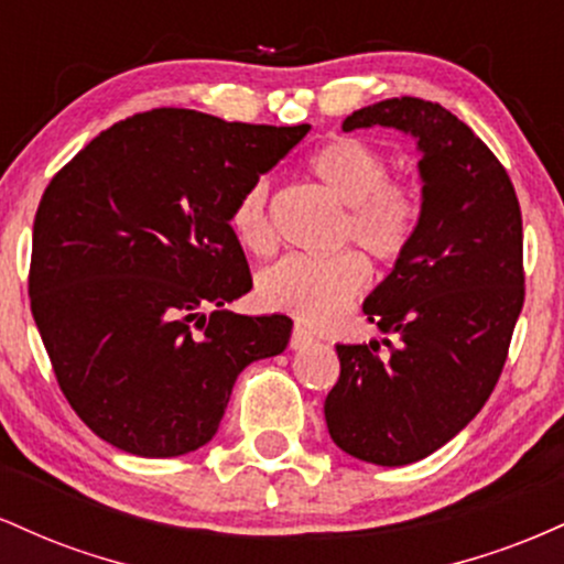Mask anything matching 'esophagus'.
<instances>
[{
	"instance_id": "34e87169",
	"label": "esophagus",
	"mask_w": 564,
	"mask_h": 564,
	"mask_svg": "<svg viewBox=\"0 0 564 564\" xmlns=\"http://www.w3.org/2000/svg\"><path fill=\"white\" fill-rule=\"evenodd\" d=\"M313 334L307 332V328H302V326H294V332H291V349H304V347H310L313 345Z\"/></svg>"
}]
</instances>
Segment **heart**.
<instances>
[{
	"label": "heart",
	"mask_w": 564,
	"mask_h": 564,
	"mask_svg": "<svg viewBox=\"0 0 564 564\" xmlns=\"http://www.w3.org/2000/svg\"><path fill=\"white\" fill-rule=\"evenodd\" d=\"M307 170L347 206L341 243H358L387 268L403 260L422 225V193L411 180L390 177V159L379 145L339 134L310 153ZM268 200V180H254L230 212L232 232L254 254H268L275 246ZM368 283L371 268L358 251H341L332 260L291 254L257 275V300L273 313L321 328L339 321Z\"/></svg>",
	"instance_id": "heart-1"
}]
</instances>
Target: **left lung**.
Segmentation results:
<instances>
[{
    "instance_id": "left-lung-1",
    "label": "left lung",
    "mask_w": 564,
    "mask_h": 564,
    "mask_svg": "<svg viewBox=\"0 0 564 564\" xmlns=\"http://www.w3.org/2000/svg\"><path fill=\"white\" fill-rule=\"evenodd\" d=\"M373 124L419 142L422 225L364 304L398 345H336L341 371L323 411L349 456L405 467L456 437L501 377L525 302L522 212L501 161L440 102L390 97L341 129Z\"/></svg>"
}]
</instances>
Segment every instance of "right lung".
Instances as JSON below:
<instances>
[{
  "label": "right lung",
  "mask_w": 564,
  "mask_h": 564,
  "mask_svg": "<svg viewBox=\"0 0 564 564\" xmlns=\"http://www.w3.org/2000/svg\"><path fill=\"white\" fill-rule=\"evenodd\" d=\"M307 132L153 108L108 127L50 180L31 313L57 384L97 437L145 458L196 451L238 373L286 349V315L225 310L251 289L230 212Z\"/></svg>",
  "instance_id": "right-lung-1"
}]
</instances>
